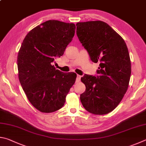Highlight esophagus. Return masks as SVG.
<instances>
[{
	"label": "esophagus",
	"mask_w": 146,
	"mask_h": 146,
	"mask_svg": "<svg viewBox=\"0 0 146 146\" xmlns=\"http://www.w3.org/2000/svg\"><path fill=\"white\" fill-rule=\"evenodd\" d=\"M81 76L80 75H77V78H76V81H80V80H81Z\"/></svg>",
	"instance_id": "34e87169"
}]
</instances>
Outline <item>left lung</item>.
<instances>
[{
    "instance_id": "left-lung-1",
    "label": "left lung",
    "mask_w": 146,
    "mask_h": 146,
    "mask_svg": "<svg viewBox=\"0 0 146 146\" xmlns=\"http://www.w3.org/2000/svg\"><path fill=\"white\" fill-rule=\"evenodd\" d=\"M76 26L90 60L100 63L98 76L81 78L86 86L81 102L91 113L107 114L119 105L128 88L131 72L128 49L123 38L103 21L78 22Z\"/></svg>"
}]
</instances>
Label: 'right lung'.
<instances>
[{
    "mask_svg": "<svg viewBox=\"0 0 146 146\" xmlns=\"http://www.w3.org/2000/svg\"><path fill=\"white\" fill-rule=\"evenodd\" d=\"M75 30L72 23L48 20L28 33L19 51L20 83L31 104L43 113L62 108L76 81V73H63L52 65L64 54Z\"/></svg>",
    "mask_w": 146,
    "mask_h": 146,
    "instance_id": "right-lung-1",
    "label": "right lung"
}]
</instances>
